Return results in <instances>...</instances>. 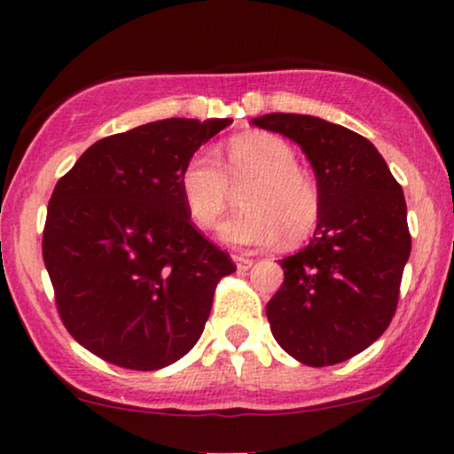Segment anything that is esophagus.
<instances>
[{"label": "esophagus", "mask_w": 454, "mask_h": 454, "mask_svg": "<svg viewBox=\"0 0 454 454\" xmlns=\"http://www.w3.org/2000/svg\"><path fill=\"white\" fill-rule=\"evenodd\" d=\"M232 258H234V264H237L239 270L252 269V264H254L252 258H245V256H232Z\"/></svg>", "instance_id": "esophagus-1"}]
</instances>
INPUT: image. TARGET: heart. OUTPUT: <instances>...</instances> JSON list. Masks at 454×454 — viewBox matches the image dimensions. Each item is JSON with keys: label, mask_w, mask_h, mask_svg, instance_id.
I'll use <instances>...</instances> for the list:
<instances>
[{"label": "heart", "mask_w": 454, "mask_h": 454, "mask_svg": "<svg viewBox=\"0 0 454 454\" xmlns=\"http://www.w3.org/2000/svg\"><path fill=\"white\" fill-rule=\"evenodd\" d=\"M294 149L278 134L247 132L232 137L217 153L194 155L179 176L181 196L192 222L200 231L215 228L231 209L234 190H243L245 211L222 226L231 245H267L284 234L299 243L311 234L320 217V190L301 170Z\"/></svg>", "instance_id": "obj_1"}]
</instances>
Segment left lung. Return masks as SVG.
Segmentation results:
<instances>
[{
  "mask_svg": "<svg viewBox=\"0 0 454 454\" xmlns=\"http://www.w3.org/2000/svg\"><path fill=\"white\" fill-rule=\"evenodd\" d=\"M252 123L303 149L322 200L314 239L279 262L284 284L267 303L270 331L303 364L343 363L372 346L397 311L411 249L403 190L352 129L293 113Z\"/></svg>",
  "mask_w": 454,
  "mask_h": 454,
  "instance_id": "left-lung-1",
  "label": "left lung"
}]
</instances>
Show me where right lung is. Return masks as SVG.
<instances>
[{
  "instance_id": "1",
  "label": "right lung",
  "mask_w": 454,
  "mask_h": 454,
  "mask_svg": "<svg viewBox=\"0 0 454 454\" xmlns=\"http://www.w3.org/2000/svg\"><path fill=\"white\" fill-rule=\"evenodd\" d=\"M232 119H164L93 143L57 181L43 258L61 322L117 367L153 372L200 340L222 278L237 270L196 231L179 176Z\"/></svg>"
}]
</instances>
